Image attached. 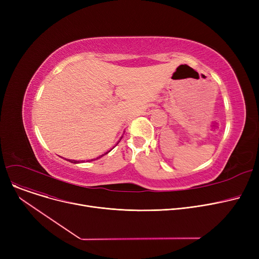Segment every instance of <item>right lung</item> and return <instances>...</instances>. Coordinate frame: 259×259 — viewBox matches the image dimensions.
<instances>
[{
	"label": "right lung",
	"mask_w": 259,
	"mask_h": 259,
	"mask_svg": "<svg viewBox=\"0 0 259 259\" xmlns=\"http://www.w3.org/2000/svg\"><path fill=\"white\" fill-rule=\"evenodd\" d=\"M120 140H121V139H120ZM118 143H119V141H118ZM118 143H117V144H118ZM117 144H116V145H117ZM113 148H114V147H113ZM111 150H112V149H111ZM111 150H109V151H108V152H110V151H111ZM108 152H106V153H104V154H102V155H100V156H99V157H97V159H98V158H101V157H102V156H104V155H105V154H107V153H108ZM93 159H94V160H95V158H93ZM93 159H91V160H93ZM69 161H71V162H73V164H77V162H80V160H74V159H69Z\"/></svg>",
	"instance_id": "right-lung-1"
}]
</instances>
